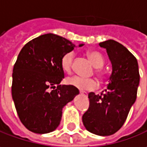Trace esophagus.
I'll use <instances>...</instances> for the list:
<instances>
[{
	"label": "esophagus",
	"mask_w": 147,
	"mask_h": 147,
	"mask_svg": "<svg viewBox=\"0 0 147 147\" xmlns=\"http://www.w3.org/2000/svg\"><path fill=\"white\" fill-rule=\"evenodd\" d=\"M80 94H83V95H85V96H86V95L88 94L87 93L85 92V91H82V90H80Z\"/></svg>",
	"instance_id": "obj_1"
}]
</instances>
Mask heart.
<instances>
[{"label":"heart","mask_w":147,"mask_h":147,"mask_svg":"<svg viewBox=\"0 0 147 147\" xmlns=\"http://www.w3.org/2000/svg\"><path fill=\"white\" fill-rule=\"evenodd\" d=\"M74 57V52H68L62 56L61 60V67L62 71L65 73L69 74L71 72ZM88 57L94 67L97 68L103 67L105 60L100 53L97 51H90L88 53ZM67 83L70 86H74L82 90H90L97 86L95 80L92 78H84L78 76H74L72 77L68 78L67 80Z\"/></svg>","instance_id":"heart-1"}]
</instances>
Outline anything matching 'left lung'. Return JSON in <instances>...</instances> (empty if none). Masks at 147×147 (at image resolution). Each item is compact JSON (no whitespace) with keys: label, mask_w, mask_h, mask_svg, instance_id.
<instances>
[{"label":"left lung","mask_w":147,"mask_h":147,"mask_svg":"<svg viewBox=\"0 0 147 147\" xmlns=\"http://www.w3.org/2000/svg\"><path fill=\"white\" fill-rule=\"evenodd\" d=\"M106 49L112 73L104 94H88L90 107L82 116L87 131L99 136H110L125 123L137 99L140 81L136 57L121 43L109 39L99 42Z\"/></svg>","instance_id":"obj_1"}]
</instances>
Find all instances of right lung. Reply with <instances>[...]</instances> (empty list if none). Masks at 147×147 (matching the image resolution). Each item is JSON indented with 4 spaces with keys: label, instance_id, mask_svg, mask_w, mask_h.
Returning <instances> with one entry per match:
<instances>
[{
    "label": "right lung",
    "instance_id": "add662e5",
    "mask_svg": "<svg viewBox=\"0 0 147 147\" xmlns=\"http://www.w3.org/2000/svg\"><path fill=\"white\" fill-rule=\"evenodd\" d=\"M75 47L65 38L47 34L27 42L18 55L12 74V99L29 131L44 134L56 130L63 107L79 94L77 88L60 84L64 78L61 57Z\"/></svg>",
    "mask_w": 147,
    "mask_h": 147
}]
</instances>
